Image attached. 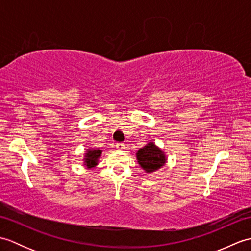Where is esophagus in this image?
I'll return each instance as SVG.
<instances>
[{"mask_svg": "<svg viewBox=\"0 0 251 251\" xmlns=\"http://www.w3.org/2000/svg\"><path fill=\"white\" fill-rule=\"evenodd\" d=\"M116 149H117V150H125V149H126L125 143H123V142L116 143Z\"/></svg>", "mask_w": 251, "mask_h": 251, "instance_id": "obj_1", "label": "esophagus"}]
</instances>
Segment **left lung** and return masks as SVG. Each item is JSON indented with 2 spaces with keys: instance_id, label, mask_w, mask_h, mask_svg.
Here are the masks:
<instances>
[{
  "instance_id": "1",
  "label": "left lung",
  "mask_w": 251,
  "mask_h": 251,
  "mask_svg": "<svg viewBox=\"0 0 251 251\" xmlns=\"http://www.w3.org/2000/svg\"><path fill=\"white\" fill-rule=\"evenodd\" d=\"M136 157L138 164L147 174L156 172L167 163L166 154L153 141L148 142L145 147L140 148L136 153Z\"/></svg>"
}]
</instances>
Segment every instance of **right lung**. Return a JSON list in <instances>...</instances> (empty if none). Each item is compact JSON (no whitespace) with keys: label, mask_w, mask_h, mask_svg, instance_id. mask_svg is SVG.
Instances as JSON below:
<instances>
[{"label":"right lung","mask_w":251,"mask_h":251,"mask_svg":"<svg viewBox=\"0 0 251 251\" xmlns=\"http://www.w3.org/2000/svg\"><path fill=\"white\" fill-rule=\"evenodd\" d=\"M101 154H102V150H100V149H86V152L84 153L83 165L85 167H87V169L95 168L98 165Z\"/></svg>","instance_id":"right-lung-1"}]
</instances>
